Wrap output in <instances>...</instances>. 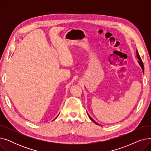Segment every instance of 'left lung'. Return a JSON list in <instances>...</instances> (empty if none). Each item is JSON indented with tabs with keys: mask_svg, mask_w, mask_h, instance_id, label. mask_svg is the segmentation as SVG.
<instances>
[{
	"mask_svg": "<svg viewBox=\"0 0 151 151\" xmlns=\"http://www.w3.org/2000/svg\"><path fill=\"white\" fill-rule=\"evenodd\" d=\"M136 53H137V58L138 59V63L139 64V65H140V67H141V68H142V73H144V65H143V63H142V60H141V58H140V56H139V54H138V51H137V50H136ZM88 116H89V117L90 118V119L91 120V121H92L95 124H97V125H100L99 124H98L97 122H96V121H95L93 119L89 116V114L88 113Z\"/></svg>",
	"mask_w": 151,
	"mask_h": 151,
	"instance_id": "1",
	"label": "left lung"
}]
</instances>
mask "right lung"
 Listing matches in <instances>:
<instances>
[{
	"label": "right lung",
	"instance_id": "right-lung-1",
	"mask_svg": "<svg viewBox=\"0 0 151 151\" xmlns=\"http://www.w3.org/2000/svg\"><path fill=\"white\" fill-rule=\"evenodd\" d=\"M58 116H57V117H58ZM57 117H55V118L54 119H56V118H57Z\"/></svg>",
	"mask_w": 151,
	"mask_h": 151
}]
</instances>
